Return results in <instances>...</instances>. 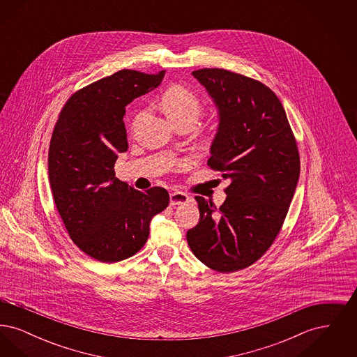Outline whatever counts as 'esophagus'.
<instances>
[{
  "label": "esophagus",
  "mask_w": 357,
  "mask_h": 357,
  "mask_svg": "<svg viewBox=\"0 0 357 357\" xmlns=\"http://www.w3.org/2000/svg\"><path fill=\"white\" fill-rule=\"evenodd\" d=\"M187 202H190V197L185 194V192H181V191H174L170 194V204L172 206L175 204H185Z\"/></svg>",
  "instance_id": "34e87169"
}]
</instances>
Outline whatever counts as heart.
<instances>
[{
	"label": "heart",
	"instance_id": "b5f03b06",
	"mask_svg": "<svg viewBox=\"0 0 357 357\" xmlns=\"http://www.w3.org/2000/svg\"><path fill=\"white\" fill-rule=\"evenodd\" d=\"M160 105L165 114L170 118L175 124L182 123H197L199 114L202 111V102L199 98L185 85H172L160 99ZM143 118V112L136 114L132 123V128Z\"/></svg>",
	"mask_w": 357,
	"mask_h": 357
}]
</instances>
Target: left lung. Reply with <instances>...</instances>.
Returning <instances> with one entry per match:
<instances>
[{"label":"left lung","instance_id":"1","mask_svg":"<svg viewBox=\"0 0 357 357\" xmlns=\"http://www.w3.org/2000/svg\"><path fill=\"white\" fill-rule=\"evenodd\" d=\"M220 111L207 166L229 179L217 208L195 197L199 222L187 231L194 255L213 271L257 262L278 236L300 176V153L285 109L269 86L222 68L192 72Z\"/></svg>","mask_w":357,"mask_h":357}]
</instances>
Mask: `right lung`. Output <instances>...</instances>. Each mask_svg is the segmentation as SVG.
Returning <instances> with one entry per match:
<instances>
[{"label":"right lung","mask_w":357,"mask_h":357,"mask_svg":"<svg viewBox=\"0 0 357 357\" xmlns=\"http://www.w3.org/2000/svg\"><path fill=\"white\" fill-rule=\"evenodd\" d=\"M165 73L121 69L86 85L69 98L53 128L48 174L54 204L70 239L100 262L136 255L151 218L170 202L166 188L137 191L114 169L128 149L126 105L156 88Z\"/></svg>","instance_id":"1"}]
</instances>
